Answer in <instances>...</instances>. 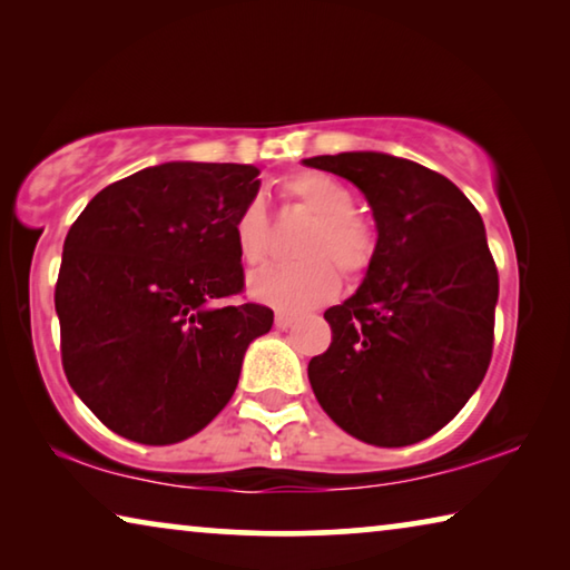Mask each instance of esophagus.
I'll list each match as a JSON object with an SVG mask.
<instances>
[{"instance_id":"34e87169","label":"esophagus","mask_w":570,"mask_h":570,"mask_svg":"<svg viewBox=\"0 0 570 570\" xmlns=\"http://www.w3.org/2000/svg\"><path fill=\"white\" fill-rule=\"evenodd\" d=\"M294 322H296L294 314L276 312V327H278V330H288V327H294Z\"/></svg>"}]
</instances>
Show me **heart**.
Wrapping results in <instances>:
<instances>
[{
    "label": "heart",
    "instance_id": "b5f03b06",
    "mask_svg": "<svg viewBox=\"0 0 570 570\" xmlns=\"http://www.w3.org/2000/svg\"><path fill=\"white\" fill-rule=\"evenodd\" d=\"M284 195L314 215L299 243L302 261L256 271L248 278V292L256 302L282 312H304L330 302L340 292L337 264L355 276L373 256V233L367 223L352 213V189L324 171H299L284 179ZM233 236L246 264H261L268 253V218L261 200L240 207Z\"/></svg>",
    "mask_w": 570,
    "mask_h": 570
}]
</instances>
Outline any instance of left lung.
Listing matches in <instances>:
<instances>
[{
  "instance_id": "left-lung-1",
  "label": "left lung",
  "mask_w": 570,
  "mask_h": 570,
  "mask_svg": "<svg viewBox=\"0 0 570 570\" xmlns=\"http://www.w3.org/2000/svg\"><path fill=\"white\" fill-rule=\"evenodd\" d=\"M350 179L373 210L363 284L324 312L332 345L309 360L330 419L365 444L444 429L490 367L500 278L482 215L439 171L383 151L302 159Z\"/></svg>"
}]
</instances>
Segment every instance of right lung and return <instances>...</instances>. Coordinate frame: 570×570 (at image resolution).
Returning <instances> with one entry per match:
<instances>
[{"mask_svg":"<svg viewBox=\"0 0 570 570\" xmlns=\"http://www.w3.org/2000/svg\"><path fill=\"white\" fill-rule=\"evenodd\" d=\"M261 169L165 161L104 187L62 243L56 286L68 383L108 429L149 446L205 429L274 324L243 292L233 236Z\"/></svg>","mask_w":570,"mask_h":570,"instance_id":"1","label":"right lung"}]
</instances>
